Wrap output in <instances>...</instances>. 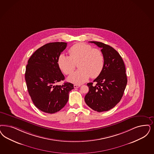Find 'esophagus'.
I'll use <instances>...</instances> for the list:
<instances>
[{"mask_svg": "<svg viewBox=\"0 0 154 154\" xmlns=\"http://www.w3.org/2000/svg\"><path fill=\"white\" fill-rule=\"evenodd\" d=\"M80 86H81L80 85H74V88H79Z\"/></svg>", "mask_w": 154, "mask_h": 154, "instance_id": "1", "label": "esophagus"}]
</instances>
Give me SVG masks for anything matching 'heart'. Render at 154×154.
Listing matches in <instances>:
<instances>
[{"label": "heart", "mask_w": 154, "mask_h": 154, "mask_svg": "<svg viewBox=\"0 0 154 154\" xmlns=\"http://www.w3.org/2000/svg\"><path fill=\"white\" fill-rule=\"evenodd\" d=\"M69 57L61 54L58 59L59 68L66 75L73 73L78 64L79 69L68 79L74 84H82L91 78L101 74L105 64V58L100 50L85 43H77L68 51Z\"/></svg>", "instance_id": "b5f03b06"}]
</instances>
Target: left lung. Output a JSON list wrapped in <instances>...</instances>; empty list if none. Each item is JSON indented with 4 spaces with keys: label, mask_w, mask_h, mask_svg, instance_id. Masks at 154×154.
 I'll use <instances>...</instances> for the list:
<instances>
[{
    "label": "left lung",
    "mask_w": 154,
    "mask_h": 154,
    "mask_svg": "<svg viewBox=\"0 0 154 154\" xmlns=\"http://www.w3.org/2000/svg\"><path fill=\"white\" fill-rule=\"evenodd\" d=\"M102 48L105 58L103 70L93 82L87 85L85 97L87 105L98 112H106L119 103L127 85L126 68L121 56L116 49L103 42H89Z\"/></svg>",
    "instance_id": "8db88e82"
}]
</instances>
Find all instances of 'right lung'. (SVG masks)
Segmentation results:
<instances>
[{
    "label": "right lung",
    "mask_w": 154,
    "mask_h": 154,
    "mask_svg": "<svg viewBox=\"0 0 154 154\" xmlns=\"http://www.w3.org/2000/svg\"><path fill=\"white\" fill-rule=\"evenodd\" d=\"M67 43L50 42L38 48L28 61L25 73L27 89L35 106L42 112L53 114L66 104L73 85L56 83L65 79L58 65L60 54Z\"/></svg>",
    "instance_id": "1"
}]
</instances>
